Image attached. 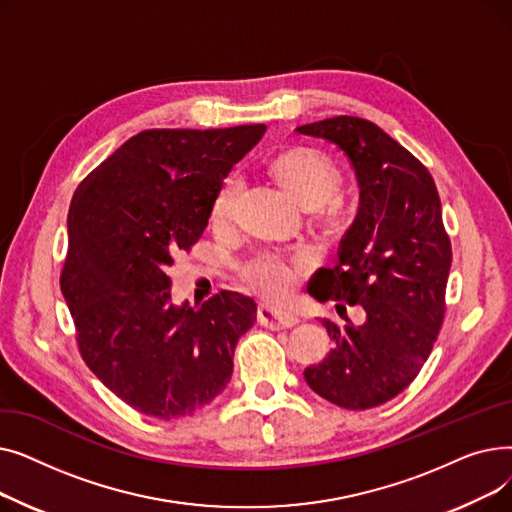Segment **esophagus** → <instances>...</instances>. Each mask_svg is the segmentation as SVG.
Listing matches in <instances>:
<instances>
[{"label": "esophagus", "mask_w": 512, "mask_h": 512, "mask_svg": "<svg viewBox=\"0 0 512 512\" xmlns=\"http://www.w3.org/2000/svg\"><path fill=\"white\" fill-rule=\"evenodd\" d=\"M257 319H259L261 326L272 328V330H288V328H294L299 324V317L294 313L278 309V307H270V305L259 307Z\"/></svg>", "instance_id": "obj_1"}]
</instances>
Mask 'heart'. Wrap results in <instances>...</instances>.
<instances>
[{"label":"heart","mask_w":512,"mask_h":512,"mask_svg":"<svg viewBox=\"0 0 512 512\" xmlns=\"http://www.w3.org/2000/svg\"><path fill=\"white\" fill-rule=\"evenodd\" d=\"M265 170L282 191L303 211L313 215L315 224L330 236L342 234L351 218L340 195L342 176L328 157L307 149L288 147L265 161ZM242 199V182L236 174L226 176L215 191L209 207V226L213 232H228L234 224ZM307 272L303 259H292L278 253H255L238 267V278L259 297L280 303L286 301Z\"/></svg>","instance_id":"heart-1"}]
</instances>
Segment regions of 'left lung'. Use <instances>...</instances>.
Instances as JSON below:
<instances>
[{"label": "left lung", "mask_w": 512, "mask_h": 512, "mask_svg": "<svg viewBox=\"0 0 512 512\" xmlns=\"http://www.w3.org/2000/svg\"><path fill=\"white\" fill-rule=\"evenodd\" d=\"M351 159L359 182L355 222L338 265L321 267L309 294L365 309V321L326 319L330 355L305 369L313 392L351 411L380 407L405 390L432 353L446 311L450 238L432 174L369 120L336 116L299 126Z\"/></svg>", "instance_id": "8db88e82"}]
</instances>
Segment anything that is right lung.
Segmentation results:
<instances>
[{"mask_svg":"<svg viewBox=\"0 0 512 512\" xmlns=\"http://www.w3.org/2000/svg\"><path fill=\"white\" fill-rule=\"evenodd\" d=\"M265 124L153 128L128 139L78 184L60 276L78 351L126 405L155 419L191 415L232 375L253 299L222 290L174 305L168 267L207 228L211 199Z\"/></svg>","mask_w":512,"mask_h":512,"instance_id":"add662e5","label":"right lung"}]
</instances>
